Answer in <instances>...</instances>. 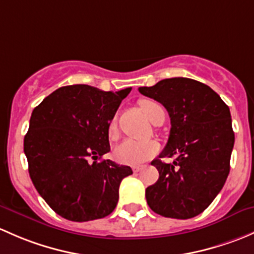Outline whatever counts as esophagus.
Instances as JSON below:
<instances>
[{
    "instance_id": "obj_1",
    "label": "esophagus",
    "mask_w": 254,
    "mask_h": 254,
    "mask_svg": "<svg viewBox=\"0 0 254 254\" xmlns=\"http://www.w3.org/2000/svg\"><path fill=\"white\" fill-rule=\"evenodd\" d=\"M132 169H133V171H134V172H138V171H140V170H142V166L135 165V166H133Z\"/></svg>"
}]
</instances>
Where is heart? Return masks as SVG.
I'll list each match as a JSON object with an SVG mask.
<instances>
[{"instance_id": "b5f03b06", "label": "heart", "mask_w": 254, "mask_h": 254, "mask_svg": "<svg viewBox=\"0 0 254 254\" xmlns=\"http://www.w3.org/2000/svg\"><path fill=\"white\" fill-rule=\"evenodd\" d=\"M139 106L143 114L150 122L155 120L160 112H164L163 108L156 101L150 99H143L139 101ZM117 133V120L115 117L109 126L110 137H115ZM159 144L156 142H137L133 139H126L115 148L114 155L119 163L126 164V165H137V164L146 161L148 159L153 158L158 154Z\"/></svg>"}]
</instances>
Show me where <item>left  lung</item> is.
I'll list each match as a JSON object with an SVG mask.
<instances>
[{"mask_svg":"<svg viewBox=\"0 0 254 254\" xmlns=\"http://www.w3.org/2000/svg\"><path fill=\"white\" fill-rule=\"evenodd\" d=\"M140 94L163 104L171 121L169 140L151 161L159 180L145 190L146 203L165 218L190 219L204 211L224 187L235 143L230 109L210 87L190 78H169Z\"/></svg>","mask_w":254,"mask_h":254,"instance_id":"8db88e82","label":"left lung"}]
</instances>
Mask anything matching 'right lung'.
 <instances>
[{"label":"right lung","mask_w":254,"mask_h":254,"mask_svg":"<svg viewBox=\"0 0 254 254\" xmlns=\"http://www.w3.org/2000/svg\"><path fill=\"white\" fill-rule=\"evenodd\" d=\"M130 90L67 85L33 110L24 137L30 179L62 218L82 223L105 218L116 208L120 184L132 169L96 160L110 151V122Z\"/></svg>","instance_id":"1"}]
</instances>
